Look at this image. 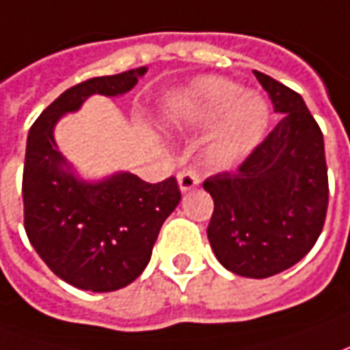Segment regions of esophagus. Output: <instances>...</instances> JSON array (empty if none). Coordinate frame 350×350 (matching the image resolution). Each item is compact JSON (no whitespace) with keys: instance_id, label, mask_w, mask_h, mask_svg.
<instances>
[{"instance_id":"34e87169","label":"esophagus","mask_w":350,"mask_h":350,"mask_svg":"<svg viewBox=\"0 0 350 350\" xmlns=\"http://www.w3.org/2000/svg\"><path fill=\"white\" fill-rule=\"evenodd\" d=\"M178 186H180V191L186 193L189 189L199 186V174L196 170H182L178 174Z\"/></svg>"}]
</instances>
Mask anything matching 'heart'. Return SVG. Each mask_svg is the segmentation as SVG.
<instances>
[{
	"instance_id": "b5f03b06",
	"label": "heart",
	"mask_w": 350,
	"mask_h": 350,
	"mask_svg": "<svg viewBox=\"0 0 350 350\" xmlns=\"http://www.w3.org/2000/svg\"><path fill=\"white\" fill-rule=\"evenodd\" d=\"M187 118L199 126L217 122L207 154L213 163L228 166L258 147L269 122V108L258 94H244L234 83L211 77L191 87Z\"/></svg>"
}]
</instances>
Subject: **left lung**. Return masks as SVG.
<instances>
[{
	"mask_svg": "<svg viewBox=\"0 0 350 350\" xmlns=\"http://www.w3.org/2000/svg\"><path fill=\"white\" fill-rule=\"evenodd\" d=\"M279 124L238 172L203 182L215 201L207 238L221 265L250 279L293 267L314 247L327 213L323 133L298 92L254 71Z\"/></svg>",
	"mask_w": 350,
	"mask_h": 350,
	"instance_id": "left-lung-1",
	"label": "left lung"
}]
</instances>
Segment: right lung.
Returning a JSON list of instances; mask_svg holds the SVG:
<instances>
[{"instance_id":"1","label":"right lung","mask_w":350,"mask_h":350,"mask_svg":"<svg viewBox=\"0 0 350 350\" xmlns=\"http://www.w3.org/2000/svg\"><path fill=\"white\" fill-rule=\"evenodd\" d=\"M145 73L147 67H137L83 81L62 92L29 131L23 170L25 230L44 263L83 291L112 293L133 283L182 196L174 176L159 184L131 172L83 180L57 151L55 124L77 112L92 94H126Z\"/></svg>"}]
</instances>
